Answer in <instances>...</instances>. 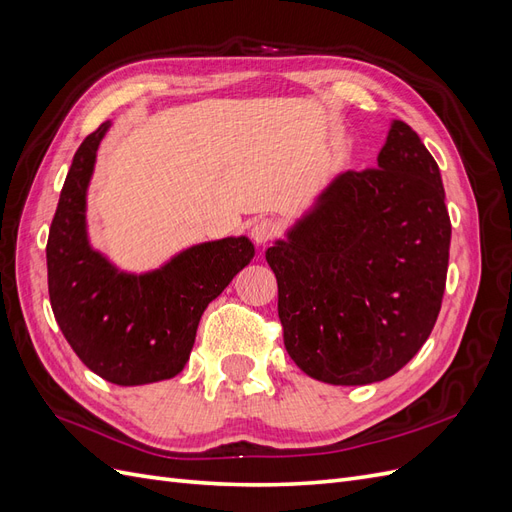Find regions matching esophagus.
Returning a JSON list of instances; mask_svg holds the SVG:
<instances>
[{
	"mask_svg": "<svg viewBox=\"0 0 512 512\" xmlns=\"http://www.w3.org/2000/svg\"><path fill=\"white\" fill-rule=\"evenodd\" d=\"M277 230H280V228H277V224H275L273 220H269V218L256 220V222L252 224V228H250L252 239H254L258 245H267L271 239H275Z\"/></svg>",
	"mask_w": 512,
	"mask_h": 512,
	"instance_id": "34e87169",
	"label": "esophagus"
}]
</instances>
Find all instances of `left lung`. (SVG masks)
Here are the masks:
<instances>
[{
    "instance_id": "obj_1",
    "label": "left lung",
    "mask_w": 512,
    "mask_h": 512,
    "mask_svg": "<svg viewBox=\"0 0 512 512\" xmlns=\"http://www.w3.org/2000/svg\"><path fill=\"white\" fill-rule=\"evenodd\" d=\"M448 247L440 168L393 121L378 168L337 175L265 254L290 359L339 386L397 374L438 320Z\"/></svg>"
}]
</instances>
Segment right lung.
I'll use <instances>...</instances> for the list:
<instances>
[{
	"label": "right lung",
	"instance_id": "obj_1",
	"mask_svg": "<svg viewBox=\"0 0 512 512\" xmlns=\"http://www.w3.org/2000/svg\"><path fill=\"white\" fill-rule=\"evenodd\" d=\"M111 121L76 149L46 243L55 320L100 378L136 386L177 376L200 316L254 258L247 237L198 243L149 273H123L89 245L85 203L96 151Z\"/></svg>",
	"mask_w": 512,
	"mask_h": 512
}]
</instances>
